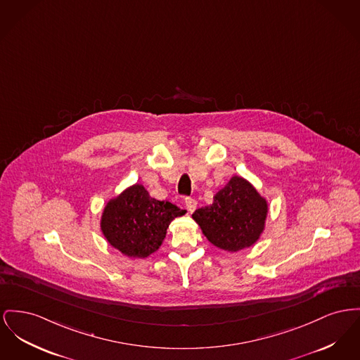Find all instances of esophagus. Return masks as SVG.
Here are the masks:
<instances>
[{
    "mask_svg": "<svg viewBox=\"0 0 360 360\" xmlns=\"http://www.w3.org/2000/svg\"><path fill=\"white\" fill-rule=\"evenodd\" d=\"M185 204H186V208H188V211L194 212L195 210V207H197V201L194 200V198H191V197H186L185 198Z\"/></svg>",
    "mask_w": 360,
    "mask_h": 360,
    "instance_id": "34e87169",
    "label": "esophagus"
}]
</instances>
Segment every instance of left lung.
I'll use <instances>...</instances> for the list:
<instances>
[{
    "label": "left lung",
    "mask_w": 360,
    "mask_h": 360,
    "mask_svg": "<svg viewBox=\"0 0 360 360\" xmlns=\"http://www.w3.org/2000/svg\"><path fill=\"white\" fill-rule=\"evenodd\" d=\"M266 214V200L249 181L235 175L214 194L212 205L198 208L191 217L212 245L235 253L259 239Z\"/></svg>",
    "instance_id": "obj_1"
}]
</instances>
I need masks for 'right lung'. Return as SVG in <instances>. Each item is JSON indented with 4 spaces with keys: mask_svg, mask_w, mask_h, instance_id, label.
<instances>
[{
    "mask_svg": "<svg viewBox=\"0 0 360 360\" xmlns=\"http://www.w3.org/2000/svg\"><path fill=\"white\" fill-rule=\"evenodd\" d=\"M185 213L169 201L152 198L143 185L136 184L107 202L101 230L124 255L146 258L160 248L169 223Z\"/></svg>",
    "mask_w": 360,
    "mask_h": 360,
    "instance_id": "1",
    "label": "right lung"
}]
</instances>
